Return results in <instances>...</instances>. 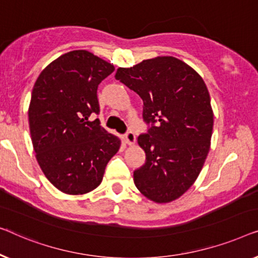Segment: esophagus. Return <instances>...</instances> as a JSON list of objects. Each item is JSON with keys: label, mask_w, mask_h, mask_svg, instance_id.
Segmentation results:
<instances>
[{"label": "esophagus", "mask_w": 258, "mask_h": 258, "mask_svg": "<svg viewBox=\"0 0 258 258\" xmlns=\"http://www.w3.org/2000/svg\"><path fill=\"white\" fill-rule=\"evenodd\" d=\"M124 138H125L126 144L133 145L134 143H136V134H134L133 131H127V132H126V134L124 136Z\"/></svg>", "instance_id": "1"}]
</instances>
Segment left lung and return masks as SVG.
Returning a JSON list of instances; mask_svg holds the SVG:
<instances>
[{"mask_svg":"<svg viewBox=\"0 0 258 258\" xmlns=\"http://www.w3.org/2000/svg\"><path fill=\"white\" fill-rule=\"evenodd\" d=\"M115 79L139 94L148 125L138 137L146 161L134 170V183L154 202L176 200L195 182L209 152L214 114L205 82L170 56L119 68Z\"/></svg>","mask_w":258,"mask_h":258,"instance_id":"left-lung-1","label":"left lung"}]
</instances>
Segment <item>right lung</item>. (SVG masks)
Returning <instances> with one entry per match:
<instances>
[{
    "mask_svg": "<svg viewBox=\"0 0 258 258\" xmlns=\"http://www.w3.org/2000/svg\"><path fill=\"white\" fill-rule=\"evenodd\" d=\"M114 67L86 50L64 53L38 76L29 105L36 159L57 189L79 195L93 190L120 140L100 126L97 90Z\"/></svg>",
    "mask_w": 258,
    "mask_h": 258,
    "instance_id": "right-lung-1",
    "label": "right lung"
}]
</instances>
